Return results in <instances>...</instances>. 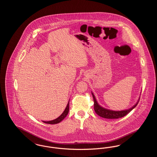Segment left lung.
<instances>
[{
  "mask_svg": "<svg viewBox=\"0 0 157 157\" xmlns=\"http://www.w3.org/2000/svg\"><path fill=\"white\" fill-rule=\"evenodd\" d=\"M92 92V95L94 98V110L96 112V113L100 116L101 117L104 118H107V119H118L122 118L124 116H125L128 113L131 112L134 108L136 107V106L138 105L140 97L139 98V99L138 100L137 102L135 104L132 106L131 108L125 109V110H122V111H113L111 109H108L106 108H105L104 107L101 106L98 103L96 99V98L95 97L94 94Z\"/></svg>",
  "mask_w": 157,
  "mask_h": 157,
  "instance_id": "obj_1",
  "label": "left lung"
}]
</instances>
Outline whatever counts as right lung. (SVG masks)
<instances>
[{"label":"right lung","instance_id":"right-lung-1","mask_svg":"<svg viewBox=\"0 0 157 157\" xmlns=\"http://www.w3.org/2000/svg\"><path fill=\"white\" fill-rule=\"evenodd\" d=\"M69 111V102L67 103V106H66V108L65 109L64 111L60 115L58 118H57L55 120L49 121H43V122L46 123V124H58V123L60 122L62 120H63L67 116Z\"/></svg>","mask_w":157,"mask_h":157}]
</instances>
